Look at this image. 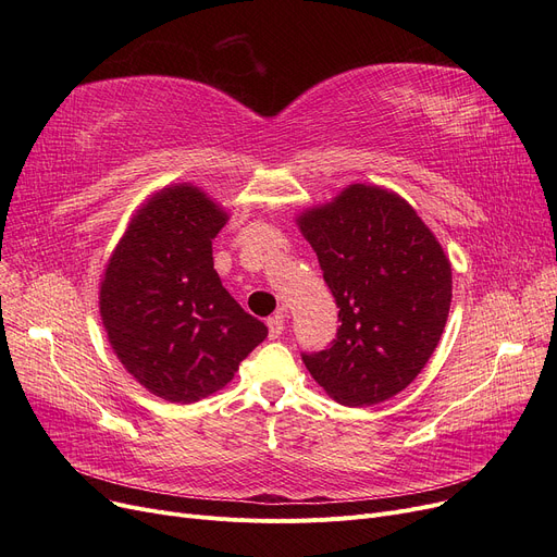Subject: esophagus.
<instances>
[{
    "label": "esophagus",
    "mask_w": 557,
    "mask_h": 557,
    "mask_svg": "<svg viewBox=\"0 0 557 557\" xmlns=\"http://www.w3.org/2000/svg\"><path fill=\"white\" fill-rule=\"evenodd\" d=\"M267 325H269V338H271V341L280 338V336H282V332H284V320H282V313H277V315L269 318V320H267Z\"/></svg>",
    "instance_id": "34e87169"
}]
</instances>
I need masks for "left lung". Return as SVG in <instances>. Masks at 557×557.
I'll return each mask as SVG.
<instances>
[{
	"instance_id": "1",
	"label": "left lung",
	"mask_w": 557,
	"mask_h": 557,
	"mask_svg": "<svg viewBox=\"0 0 557 557\" xmlns=\"http://www.w3.org/2000/svg\"><path fill=\"white\" fill-rule=\"evenodd\" d=\"M338 305L327 349L302 352L315 382L343 406L404 391L443 336L451 263L418 212L395 191L349 185L298 216Z\"/></svg>"
}]
</instances>
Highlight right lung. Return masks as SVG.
Instances as JSON below:
<instances>
[{
    "label": "right lung",
    "instance_id": "obj_1",
    "mask_svg": "<svg viewBox=\"0 0 557 557\" xmlns=\"http://www.w3.org/2000/svg\"><path fill=\"white\" fill-rule=\"evenodd\" d=\"M227 212L194 185L160 189L112 250L99 311L116 359L173 404L221 391L269 336L214 271L212 239Z\"/></svg>",
    "mask_w": 557,
    "mask_h": 557
}]
</instances>
